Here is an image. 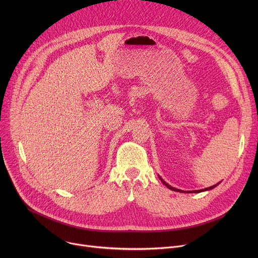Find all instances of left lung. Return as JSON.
<instances>
[{
  "instance_id": "obj_1",
  "label": "left lung",
  "mask_w": 258,
  "mask_h": 258,
  "mask_svg": "<svg viewBox=\"0 0 258 258\" xmlns=\"http://www.w3.org/2000/svg\"><path fill=\"white\" fill-rule=\"evenodd\" d=\"M159 176V179L164 183V185L168 188V189H170V190H172V191H175V192H180V193H200V192H204V191H209V190H212V189H214L216 186H218L219 183H220V181L219 182H217L216 185H213V186H211V187H209V188H205V189H202V190H194V191H182V190H179V189H176V188H173V187H171L170 185H168V183L160 176V175H158Z\"/></svg>"
}]
</instances>
